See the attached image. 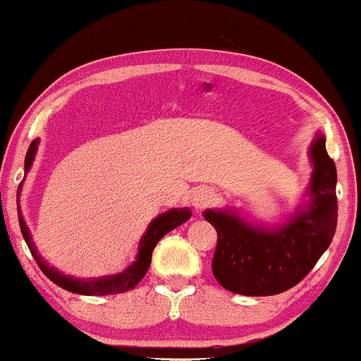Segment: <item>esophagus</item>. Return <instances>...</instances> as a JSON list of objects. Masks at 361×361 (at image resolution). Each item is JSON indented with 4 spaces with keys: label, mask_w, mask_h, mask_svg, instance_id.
<instances>
[{
    "label": "esophagus",
    "mask_w": 361,
    "mask_h": 361,
    "mask_svg": "<svg viewBox=\"0 0 361 361\" xmlns=\"http://www.w3.org/2000/svg\"><path fill=\"white\" fill-rule=\"evenodd\" d=\"M215 202V192L209 186H200L197 188L192 195V205L197 210H204L205 207H209L210 204Z\"/></svg>",
    "instance_id": "1"
}]
</instances>
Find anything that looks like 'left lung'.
I'll list each match as a JSON object with an SVG mask.
<instances>
[{
	"mask_svg": "<svg viewBox=\"0 0 361 361\" xmlns=\"http://www.w3.org/2000/svg\"><path fill=\"white\" fill-rule=\"evenodd\" d=\"M312 176L309 202L287 224L252 226L234 210H205L204 217L217 231L212 271L233 293L261 297L292 288L312 270L336 233V166L327 156L326 139L317 135L309 151Z\"/></svg>",
	"mask_w": 361,
	"mask_h": 361,
	"instance_id": "8db88e82",
	"label": "left lung"
}]
</instances>
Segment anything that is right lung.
Listing matches in <instances>:
<instances>
[{
    "instance_id": "1",
    "label": "right lung",
    "mask_w": 361,
    "mask_h": 361,
    "mask_svg": "<svg viewBox=\"0 0 361 361\" xmlns=\"http://www.w3.org/2000/svg\"><path fill=\"white\" fill-rule=\"evenodd\" d=\"M37 146H39V139H35L34 142L30 144V147H28L27 156H25V173L30 169L32 163H34ZM22 183H20L18 193H16V204H18L20 192H22ZM190 217H192L190 209H173V210H168V212L157 215L154 221L149 224L147 231L144 233L142 238H140L137 258H135V261L130 264V267L126 268L122 273H117V275L98 276V279L85 280V279H73V276L64 275V273L57 271L54 267H49V264L40 258V255L37 252L35 244L32 241L30 231H28L27 224L23 221L22 212L18 210V222H20V229H22L23 239L25 243H27L32 256H34V259L37 261V264H39V268L44 271V275L47 276L49 280H52L56 285H59L61 288L69 290V292L73 293H81V295H114V293H122V292H127V290L134 288L135 285L144 279V275H146L149 270L152 251H154L157 241H159L161 238H164L169 231H173L175 227L181 226V224L188 221Z\"/></svg>"
}]
</instances>
